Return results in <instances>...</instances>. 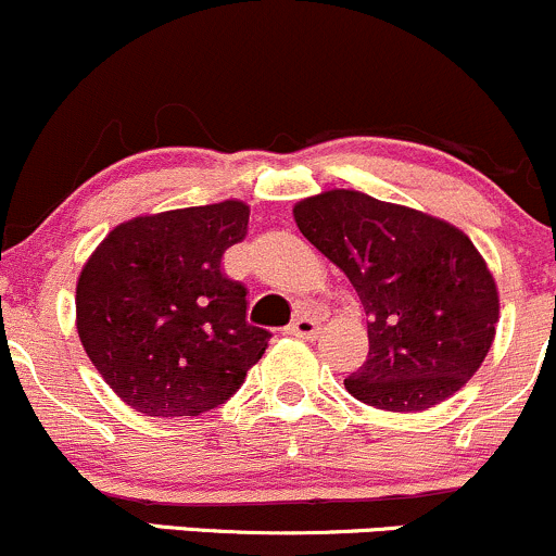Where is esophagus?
I'll list each match as a JSON object with an SVG mask.
<instances>
[{"instance_id": "1", "label": "esophagus", "mask_w": 556, "mask_h": 556, "mask_svg": "<svg viewBox=\"0 0 556 556\" xmlns=\"http://www.w3.org/2000/svg\"><path fill=\"white\" fill-rule=\"evenodd\" d=\"M288 332H290V336H295V338H303V341H314V338H317V332H319V323H317V319H312V317H298L295 323L288 327Z\"/></svg>"}]
</instances>
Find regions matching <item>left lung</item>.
Here are the masks:
<instances>
[{"label":"left lung","mask_w":556,"mask_h":556,"mask_svg":"<svg viewBox=\"0 0 556 556\" xmlns=\"http://www.w3.org/2000/svg\"><path fill=\"white\" fill-rule=\"evenodd\" d=\"M293 218L367 314L370 354L343 381L349 394L378 410L420 413L469 383L495 341L501 303L458 226L354 189L306 197Z\"/></svg>","instance_id":"1"}]
</instances>
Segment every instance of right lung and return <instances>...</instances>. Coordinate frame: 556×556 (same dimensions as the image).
Wrapping results in <instances>:
<instances>
[{"label":"right lung","instance_id":"right-lung-1","mask_svg":"<svg viewBox=\"0 0 556 556\" xmlns=\"http://www.w3.org/2000/svg\"><path fill=\"white\" fill-rule=\"evenodd\" d=\"M248 220L242 200L138 215L114 226L81 266V349L132 410L202 416L229 400L268 349L271 336L244 319V288L220 274Z\"/></svg>","mask_w":556,"mask_h":556}]
</instances>
